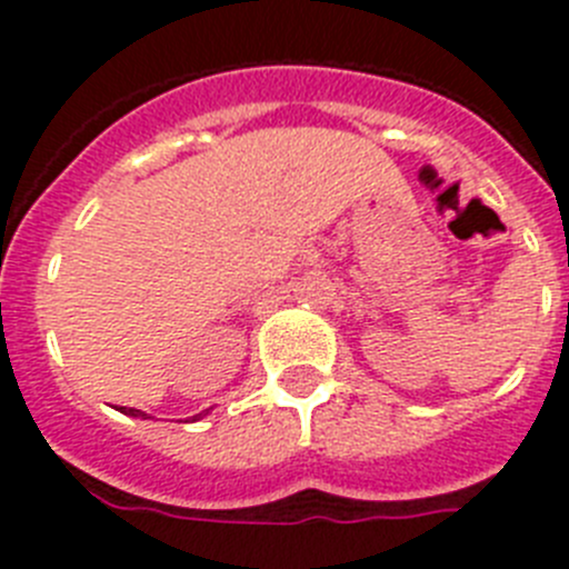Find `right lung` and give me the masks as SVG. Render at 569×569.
<instances>
[{"label": "right lung", "mask_w": 569, "mask_h": 569, "mask_svg": "<svg viewBox=\"0 0 569 569\" xmlns=\"http://www.w3.org/2000/svg\"><path fill=\"white\" fill-rule=\"evenodd\" d=\"M121 413H130V417H147V413L136 411V408H121Z\"/></svg>", "instance_id": "obj_1"}]
</instances>
